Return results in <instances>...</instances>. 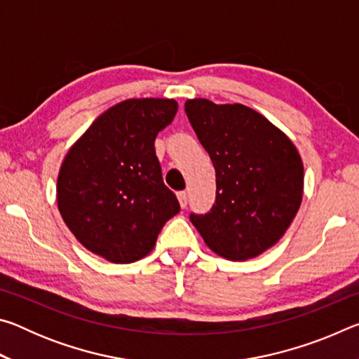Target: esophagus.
<instances>
[{
  "label": "esophagus",
  "instance_id": "1",
  "mask_svg": "<svg viewBox=\"0 0 359 359\" xmlns=\"http://www.w3.org/2000/svg\"><path fill=\"white\" fill-rule=\"evenodd\" d=\"M177 199H179L180 208H182V209H185V208H187V204H188V196H187V193H185V191H179V193H177Z\"/></svg>",
  "mask_w": 359,
  "mask_h": 359
}]
</instances>
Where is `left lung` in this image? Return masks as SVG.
<instances>
[{
	"instance_id": "1",
	"label": "left lung",
	"mask_w": 359,
	"mask_h": 359,
	"mask_svg": "<svg viewBox=\"0 0 359 359\" xmlns=\"http://www.w3.org/2000/svg\"><path fill=\"white\" fill-rule=\"evenodd\" d=\"M194 133L215 168V204L190 214L212 252L233 261L255 258L293 222L302 201L304 166L294 144L253 109L185 102Z\"/></svg>"
}]
</instances>
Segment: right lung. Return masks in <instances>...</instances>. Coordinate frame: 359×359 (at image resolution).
Segmentation results:
<instances>
[{
  "label": "right lung",
  "mask_w": 359,
  "mask_h": 359,
  "mask_svg": "<svg viewBox=\"0 0 359 359\" xmlns=\"http://www.w3.org/2000/svg\"><path fill=\"white\" fill-rule=\"evenodd\" d=\"M175 112L174 100L121 101L90 125L60 168V214L85 248L111 263L149 255L179 214L155 154V137Z\"/></svg>",
  "instance_id": "right-lung-1"
}]
</instances>
